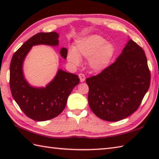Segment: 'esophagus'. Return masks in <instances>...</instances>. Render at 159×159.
Here are the masks:
<instances>
[{
    "mask_svg": "<svg viewBox=\"0 0 159 159\" xmlns=\"http://www.w3.org/2000/svg\"><path fill=\"white\" fill-rule=\"evenodd\" d=\"M79 79H80V81L81 82V83H83V82H84L85 80V75H84L83 74H79Z\"/></svg>",
    "mask_w": 159,
    "mask_h": 159,
    "instance_id": "34e87169",
    "label": "esophagus"
}]
</instances>
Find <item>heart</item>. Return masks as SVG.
<instances>
[{
	"label": "heart",
	"instance_id": "b5f03b06",
	"mask_svg": "<svg viewBox=\"0 0 159 159\" xmlns=\"http://www.w3.org/2000/svg\"><path fill=\"white\" fill-rule=\"evenodd\" d=\"M116 51L112 43L98 35L80 38L76 46L67 54V60L74 66L80 63V57L88 59V63L94 72H100L109 66Z\"/></svg>",
	"mask_w": 159,
	"mask_h": 159
}]
</instances>
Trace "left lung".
I'll return each mask as SVG.
<instances>
[{
    "label": "left lung",
    "mask_w": 159,
    "mask_h": 159,
    "mask_svg": "<svg viewBox=\"0 0 159 159\" xmlns=\"http://www.w3.org/2000/svg\"><path fill=\"white\" fill-rule=\"evenodd\" d=\"M88 102L100 119L117 121L128 117L140 106L150 84V72L143 50L128 40L117 60L90 78Z\"/></svg>",
    "instance_id": "obj_1"
}]
</instances>
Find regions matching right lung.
<instances>
[{
  "label": "right lung",
  "mask_w": 159,
  "mask_h": 159,
  "mask_svg": "<svg viewBox=\"0 0 159 159\" xmlns=\"http://www.w3.org/2000/svg\"><path fill=\"white\" fill-rule=\"evenodd\" d=\"M56 32L39 33L33 35L13 54L10 63V89L13 99L24 113L31 119L42 121L58 116L65 109L67 98L74 87L79 83L76 74L61 69L45 87L30 85L23 72V63L33 46L59 45ZM67 49L62 48L60 55L66 59Z\"/></svg>",
  "instance_id": "add662e5"
}]
</instances>
